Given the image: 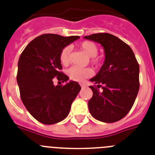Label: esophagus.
<instances>
[{"label": "esophagus", "instance_id": "esophagus-1", "mask_svg": "<svg viewBox=\"0 0 155 155\" xmlns=\"http://www.w3.org/2000/svg\"><path fill=\"white\" fill-rule=\"evenodd\" d=\"M80 85H81V88H85V87L86 86V85H85V83H81Z\"/></svg>", "mask_w": 155, "mask_h": 155}]
</instances>
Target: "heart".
Here are the masks:
<instances>
[{"mask_svg":"<svg viewBox=\"0 0 155 155\" xmlns=\"http://www.w3.org/2000/svg\"><path fill=\"white\" fill-rule=\"evenodd\" d=\"M78 47L87 55L91 58L92 63L96 65L99 64L100 58L97 57L98 47L96 43L91 41H83L79 44ZM70 58H71V47L67 46L64 47L60 53V61L62 65H67L70 63ZM67 74L69 75L71 80L82 81L93 74V70L91 68H81L78 66H73L67 70Z\"/></svg>","mask_w":155,"mask_h":155,"instance_id":"heart-1","label":"heart"}]
</instances>
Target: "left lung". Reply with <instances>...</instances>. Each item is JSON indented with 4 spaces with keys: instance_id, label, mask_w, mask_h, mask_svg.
Segmentation results:
<instances>
[{
    "instance_id": "1",
    "label": "left lung",
    "mask_w": 155,
    "mask_h": 155,
    "mask_svg": "<svg viewBox=\"0 0 155 155\" xmlns=\"http://www.w3.org/2000/svg\"><path fill=\"white\" fill-rule=\"evenodd\" d=\"M84 38L101 43L105 54L103 66L90 79L97 85L89 86L93 91L88 103L89 112L101 122L119 121L128 113L137 97L139 63L131 47L113 35L97 33Z\"/></svg>"
}]
</instances>
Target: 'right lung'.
<instances>
[{
	"label": "right lung",
	"mask_w": 155,
	"mask_h": 155,
	"mask_svg": "<svg viewBox=\"0 0 155 155\" xmlns=\"http://www.w3.org/2000/svg\"><path fill=\"white\" fill-rule=\"evenodd\" d=\"M79 36L64 37L57 34H43L31 41L20 54L17 80L20 97L31 116L44 124L63 120L70 112L73 101L81 90L77 81L61 72L60 53L64 47Z\"/></svg>",
	"instance_id": "right-lung-1"
}]
</instances>
